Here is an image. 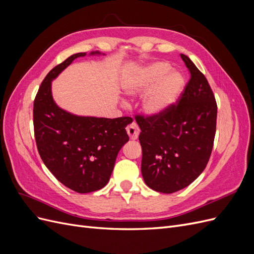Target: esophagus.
I'll return each instance as SVG.
<instances>
[{
  "label": "esophagus",
  "mask_w": 254,
  "mask_h": 254,
  "mask_svg": "<svg viewBox=\"0 0 254 254\" xmlns=\"http://www.w3.org/2000/svg\"><path fill=\"white\" fill-rule=\"evenodd\" d=\"M127 133L129 135V137L131 140H136L137 136H139L140 133V128L137 126L135 123H131V124L127 126Z\"/></svg>",
  "instance_id": "obj_1"
}]
</instances>
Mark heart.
<instances>
[{
    "instance_id": "obj_1",
    "label": "heart",
    "mask_w": 254,
    "mask_h": 254,
    "mask_svg": "<svg viewBox=\"0 0 254 254\" xmlns=\"http://www.w3.org/2000/svg\"><path fill=\"white\" fill-rule=\"evenodd\" d=\"M167 64L157 63L142 68L129 79L126 91L130 95H145L142 107L148 115H159L166 112L178 101L184 88L183 76L171 72Z\"/></svg>"
}]
</instances>
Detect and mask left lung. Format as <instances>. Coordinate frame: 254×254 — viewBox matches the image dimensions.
<instances>
[{"instance_id": "left-lung-1", "label": "left lung", "mask_w": 254, "mask_h": 254, "mask_svg": "<svg viewBox=\"0 0 254 254\" xmlns=\"http://www.w3.org/2000/svg\"><path fill=\"white\" fill-rule=\"evenodd\" d=\"M190 80L178 102L159 115H136L141 128V172L153 190L172 194L205 168L216 133L217 104L205 76L181 54Z\"/></svg>"}]
</instances>
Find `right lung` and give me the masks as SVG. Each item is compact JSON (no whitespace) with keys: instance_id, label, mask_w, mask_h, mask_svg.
<instances>
[{"instance_id":"1","label":"right lung","mask_w":254,"mask_h":254,"mask_svg":"<svg viewBox=\"0 0 254 254\" xmlns=\"http://www.w3.org/2000/svg\"><path fill=\"white\" fill-rule=\"evenodd\" d=\"M81 56L86 53L74 54L45 76L35 97L33 115L36 144L43 163L64 186L84 194L108 183L118 153L129 140L126 126L132 119L77 117L55 104L52 80Z\"/></svg>"}]
</instances>
